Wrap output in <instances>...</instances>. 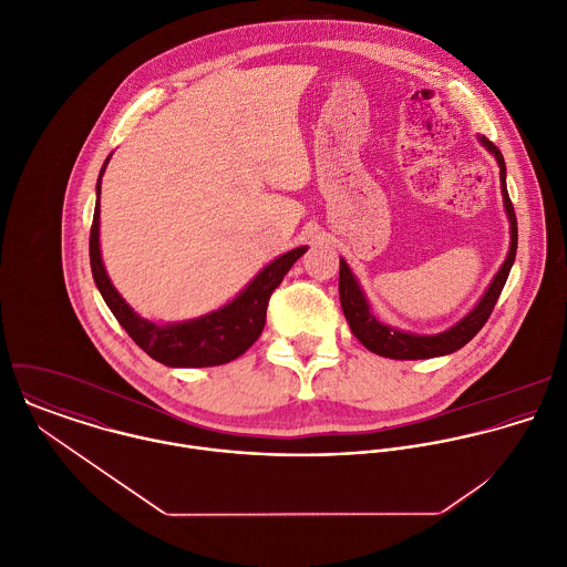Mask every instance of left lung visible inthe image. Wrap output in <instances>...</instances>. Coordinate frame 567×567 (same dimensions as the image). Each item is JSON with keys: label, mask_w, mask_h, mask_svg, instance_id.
<instances>
[{"label": "left lung", "mask_w": 567, "mask_h": 567, "mask_svg": "<svg viewBox=\"0 0 567 567\" xmlns=\"http://www.w3.org/2000/svg\"><path fill=\"white\" fill-rule=\"evenodd\" d=\"M483 146H486L488 153L495 155L497 165H499V183H502V196H504V207L511 220V250L506 255V261L502 264V268L497 270V275L493 277L485 297L481 299V303L461 321V323L450 327L443 333L436 336H416V333H405L400 329H393L389 324H382L369 310V303L355 281V277L351 275L349 266L344 259H340V277H338V295H340V306L344 312V319L351 327L353 336L373 353L384 355V358H393V360H425V358H436V355H447L458 351L461 347H465L488 321L499 292L508 279L511 266L515 261V252H517V218H515V209L513 203L508 198L506 192V165L504 157L497 151V146L493 142H488L485 135L481 137Z\"/></svg>", "instance_id": "1"}]
</instances>
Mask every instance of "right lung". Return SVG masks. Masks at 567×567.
Here are the masks:
<instances>
[{
  "mask_svg": "<svg viewBox=\"0 0 567 567\" xmlns=\"http://www.w3.org/2000/svg\"><path fill=\"white\" fill-rule=\"evenodd\" d=\"M109 159L100 169L106 167ZM100 178H97V198H100ZM100 203H95L91 234H89V261L93 281L106 301L109 310L126 333L157 362L165 367H218L236 360L259 338L266 324V308L275 288L284 281L292 264L308 250L299 246L288 250L268 264L231 303L212 312L207 317L187 321V323L157 324L146 321L133 312V308L120 297L113 288L102 257H100Z\"/></svg>",
  "mask_w": 567,
  "mask_h": 567,
  "instance_id": "obj_1",
  "label": "right lung"
}]
</instances>
